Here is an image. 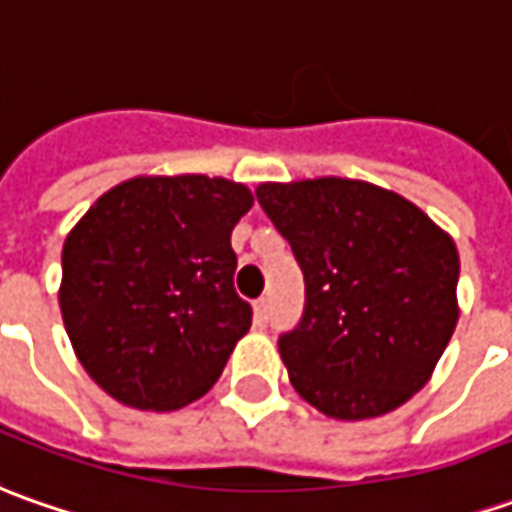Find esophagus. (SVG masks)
I'll return each mask as SVG.
<instances>
[{
	"label": "esophagus",
	"instance_id": "esophagus-1",
	"mask_svg": "<svg viewBox=\"0 0 512 512\" xmlns=\"http://www.w3.org/2000/svg\"><path fill=\"white\" fill-rule=\"evenodd\" d=\"M269 314H271L269 297H260V300L255 302V322H257V325H266V322H269Z\"/></svg>",
	"mask_w": 512,
	"mask_h": 512
}]
</instances>
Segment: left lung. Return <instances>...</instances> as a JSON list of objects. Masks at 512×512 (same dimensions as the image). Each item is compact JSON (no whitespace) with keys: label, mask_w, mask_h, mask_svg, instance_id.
Here are the masks:
<instances>
[{"label":"left lung","mask_w":512,"mask_h":512,"mask_svg":"<svg viewBox=\"0 0 512 512\" xmlns=\"http://www.w3.org/2000/svg\"><path fill=\"white\" fill-rule=\"evenodd\" d=\"M305 274L300 325L280 336L291 387L336 420L381 417L426 387L460 319L454 238L358 179L255 190Z\"/></svg>","instance_id":"8db88e82"}]
</instances>
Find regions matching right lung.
<instances>
[{"label":"right lung","mask_w":512,"mask_h":512,"mask_svg":"<svg viewBox=\"0 0 512 512\" xmlns=\"http://www.w3.org/2000/svg\"><path fill=\"white\" fill-rule=\"evenodd\" d=\"M252 204L246 184L218 176H137L103 193L66 235L64 328L114 401L182 409L224 373L252 325L229 243Z\"/></svg>","instance_id":"add662e5"}]
</instances>
